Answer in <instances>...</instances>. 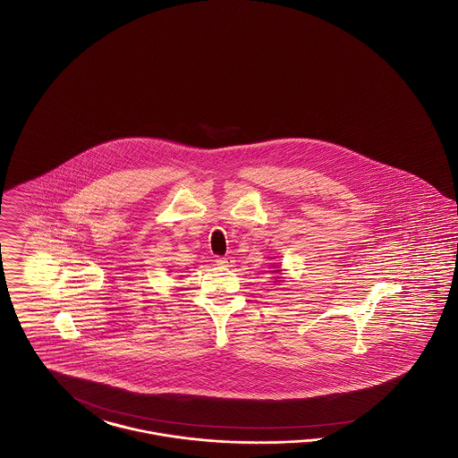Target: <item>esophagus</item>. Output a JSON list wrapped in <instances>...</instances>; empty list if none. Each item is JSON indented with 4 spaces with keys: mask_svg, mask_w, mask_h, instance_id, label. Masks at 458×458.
<instances>
[{
    "mask_svg": "<svg viewBox=\"0 0 458 458\" xmlns=\"http://www.w3.org/2000/svg\"><path fill=\"white\" fill-rule=\"evenodd\" d=\"M216 264L220 265V267H227V265L231 264V259L229 257H217Z\"/></svg>",
    "mask_w": 458,
    "mask_h": 458,
    "instance_id": "34e87169",
    "label": "esophagus"
}]
</instances>
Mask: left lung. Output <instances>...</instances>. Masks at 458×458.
Masks as SVG:
<instances>
[{
    "label": "left lung",
    "instance_id": "obj_1",
    "mask_svg": "<svg viewBox=\"0 0 458 458\" xmlns=\"http://www.w3.org/2000/svg\"><path fill=\"white\" fill-rule=\"evenodd\" d=\"M274 272H276V270H274Z\"/></svg>",
    "mask_w": 458,
    "mask_h": 458
}]
</instances>
